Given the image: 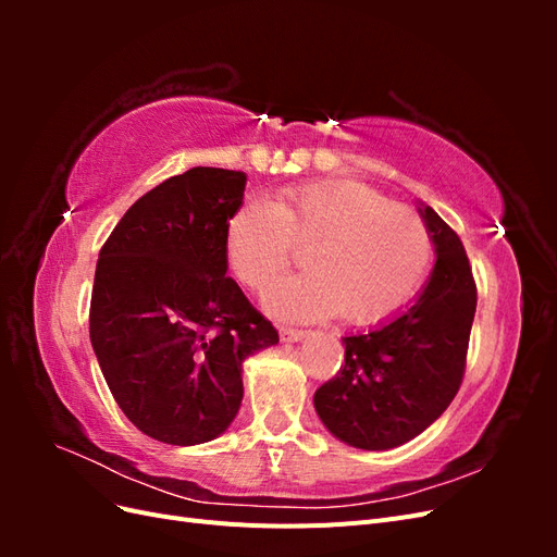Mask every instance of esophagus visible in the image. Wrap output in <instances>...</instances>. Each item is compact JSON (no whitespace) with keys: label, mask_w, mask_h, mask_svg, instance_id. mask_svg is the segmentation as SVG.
<instances>
[{"label":"esophagus","mask_w":557,"mask_h":557,"mask_svg":"<svg viewBox=\"0 0 557 557\" xmlns=\"http://www.w3.org/2000/svg\"><path fill=\"white\" fill-rule=\"evenodd\" d=\"M281 342H301L305 336L309 334L307 330H299V327H288V325H281Z\"/></svg>","instance_id":"34e87169"}]
</instances>
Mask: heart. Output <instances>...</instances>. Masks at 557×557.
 I'll use <instances>...</instances> for the list:
<instances>
[{"label": "heart", "instance_id": "heart-1", "mask_svg": "<svg viewBox=\"0 0 557 557\" xmlns=\"http://www.w3.org/2000/svg\"><path fill=\"white\" fill-rule=\"evenodd\" d=\"M307 248L309 272L283 281L267 305L288 318L339 311L350 325H376L399 313L432 264L423 218L358 181L290 185L274 201L248 199L225 230L234 276L267 293Z\"/></svg>", "mask_w": 557, "mask_h": 557}]
</instances>
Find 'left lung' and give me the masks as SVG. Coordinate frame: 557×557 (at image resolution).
<instances>
[{"instance_id":"obj_1","label":"left lung","mask_w":557,"mask_h":557,"mask_svg":"<svg viewBox=\"0 0 557 557\" xmlns=\"http://www.w3.org/2000/svg\"><path fill=\"white\" fill-rule=\"evenodd\" d=\"M420 215L436 252L425 288L376 330L344 336L342 369L313 395L323 425L348 446L387 450L407 444L460 391L476 283L458 234L432 207Z\"/></svg>"}]
</instances>
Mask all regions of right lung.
Here are the masks:
<instances>
[{"mask_svg": "<svg viewBox=\"0 0 557 557\" xmlns=\"http://www.w3.org/2000/svg\"><path fill=\"white\" fill-rule=\"evenodd\" d=\"M246 174L195 166L127 209L99 250L90 342L117 407L172 446L221 436L242 369L278 332L227 274L225 230Z\"/></svg>", "mask_w": 557, "mask_h": 557, "instance_id": "1", "label": "right lung"}]
</instances>
